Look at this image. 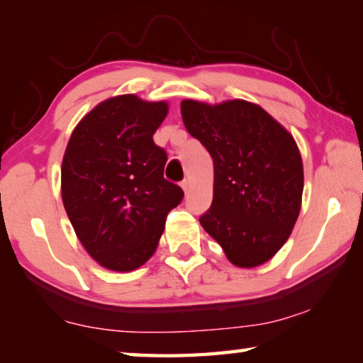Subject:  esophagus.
I'll use <instances>...</instances> for the list:
<instances>
[{"instance_id":"esophagus-1","label":"esophagus","mask_w":363,"mask_h":363,"mask_svg":"<svg viewBox=\"0 0 363 363\" xmlns=\"http://www.w3.org/2000/svg\"><path fill=\"white\" fill-rule=\"evenodd\" d=\"M181 187H182L184 192L187 194V192H189V187H190V182H189L187 179H186V181H182V182H181Z\"/></svg>"}]
</instances>
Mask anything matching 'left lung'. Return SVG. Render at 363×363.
Returning a JSON list of instances; mask_svg holds the SVG:
<instances>
[{
  "label": "left lung",
  "instance_id": "8db88e82",
  "mask_svg": "<svg viewBox=\"0 0 363 363\" xmlns=\"http://www.w3.org/2000/svg\"><path fill=\"white\" fill-rule=\"evenodd\" d=\"M182 121L213 158V203L200 224L233 266L257 267L284 247L301 211L303 158L285 126L257 104L181 102Z\"/></svg>",
  "mask_w": 363,
  "mask_h": 363
}]
</instances>
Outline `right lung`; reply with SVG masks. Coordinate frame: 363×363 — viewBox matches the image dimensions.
I'll list each match as a JSON object with an SVG mask.
<instances>
[{"mask_svg":"<svg viewBox=\"0 0 363 363\" xmlns=\"http://www.w3.org/2000/svg\"><path fill=\"white\" fill-rule=\"evenodd\" d=\"M167 101L136 94L102 101L79 120L60 168V194L78 240L102 267L131 272L150 259L179 186L163 177L167 152L153 134Z\"/></svg>","mask_w":363,"mask_h":363,"instance_id":"1","label":"right lung"}]
</instances>
